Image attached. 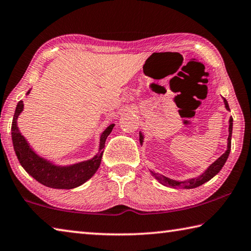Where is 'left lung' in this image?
<instances>
[{"label": "left lung", "instance_id": "1", "mask_svg": "<svg viewBox=\"0 0 251 251\" xmlns=\"http://www.w3.org/2000/svg\"><path fill=\"white\" fill-rule=\"evenodd\" d=\"M224 103H225V107L227 110H229V106H228V103H227L226 99H224ZM229 135H228V141H227V150L226 151L222 154V156L217 159V160L212 163L211 166L208 167V169L205 171L202 176H200L198 177H194V179H190V180H186V181H175V180H171L169 177H166L161 175H159V173L156 172H151V175L156 177V179L162 183L163 185H167V186H171V188H184V189H193V188H197V186L202 185L205 182H207L208 180H211L214 176H216L218 172L221 171V169L223 168V166L225 165V162L227 160V158H228V154L230 152V147H231V133H233V118H229ZM139 137H140V143L143 141V135L141 133L139 134Z\"/></svg>", "mask_w": 251, "mask_h": 251}]
</instances>
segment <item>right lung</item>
<instances>
[{
  "label": "right lung",
  "instance_id": "add662e5",
  "mask_svg": "<svg viewBox=\"0 0 251 251\" xmlns=\"http://www.w3.org/2000/svg\"><path fill=\"white\" fill-rule=\"evenodd\" d=\"M29 93V92H28ZM24 108L23 101H20L16 106L14 118L12 122V139L14 146L15 153L20 160L22 167L29 173V175L49 188L53 189H74L83 184L92 176L101 165L103 151L101 150L105 146L107 136L111 134L114 124H111L103 131L101 135V143H100V152L98 156L88 161H83L70 167H56L38 157L33 150L29 148L28 144L23 137L16 125V120L20 113Z\"/></svg>",
  "mask_w": 251,
  "mask_h": 251
}]
</instances>
